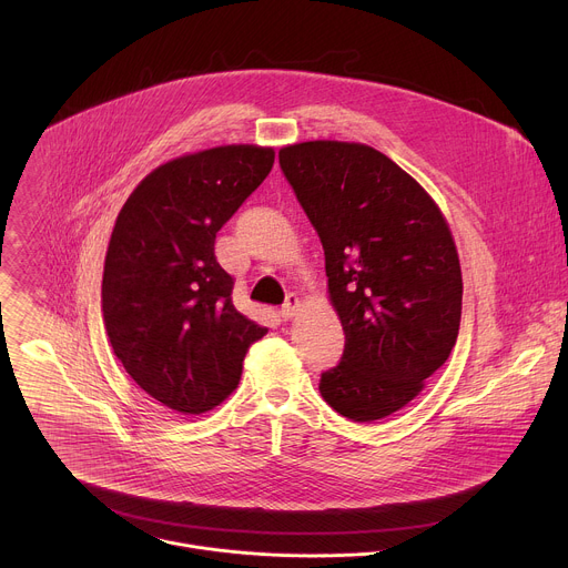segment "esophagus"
Wrapping results in <instances>:
<instances>
[{
	"label": "esophagus",
	"mask_w": 568,
	"mask_h": 568,
	"mask_svg": "<svg viewBox=\"0 0 568 568\" xmlns=\"http://www.w3.org/2000/svg\"><path fill=\"white\" fill-rule=\"evenodd\" d=\"M301 298L296 296V294H290L287 298H285V303H283V307H281V316L285 318V321H290V318H294L296 314H298V310H301Z\"/></svg>",
	"instance_id": "1"
}]
</instances>
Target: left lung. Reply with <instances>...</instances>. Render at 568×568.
Returning <instances> with one entry per match:
<instances>
[{
    "label": "left lung",
    "instance_id": "left-lung-1",
    "mask_svg": "<svg viewBox=\"0 0 568 568\" xmlns=\"http://www.w3.org/2000/svg\"><path fill=\"white\" fill-rule=\"evenodd\" d=\"M325 252L327 298L343 325L341 363L318 390L369 424L408 406L455 347L462 267L446 216L386 153L307 140L278 151Z\"/></svg>",
    "mask_w": 568,
    "mask_h": 568
}]
</instances>
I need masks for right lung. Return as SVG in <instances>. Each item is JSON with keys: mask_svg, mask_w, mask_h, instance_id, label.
<instances>
[{"mask_svg": "<svg viewBox=\"0 0 568 568\" xmlns=\"http://www.w3.org/2000/svg\"><path fill=\"white\" fill-rule=\"evenodd\" d=\"M274 149L223 144L146 173L122 205L104 256L102 316L131 379L155 402L201 415L239 386L267 327L232 303L216 232L267 178Z\"/></svg>", "mask_w": 568, "mask_h": 568, "instance_id": "obj_1", "label": "right lung"}]
</instances>
